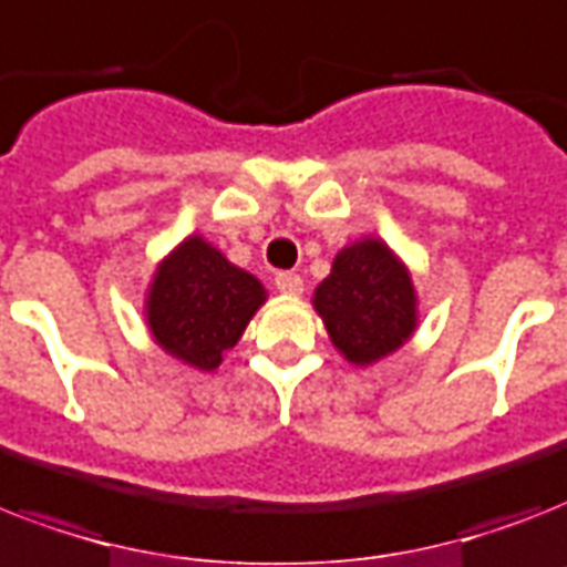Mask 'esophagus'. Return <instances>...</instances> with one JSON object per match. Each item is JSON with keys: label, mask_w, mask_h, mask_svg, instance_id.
<instances>
[{"label": "esophagus", "mask_w": 567, "mask_h": 567, "mask_svg": "<svg viewBox=\"0 0 567 567\" xmlns=\"http://www.w3.org/2000/svg\"><path fill=\"white\" fill-rule=\"evenodd\" d=\"M274 285L282 293H288V297H297V293H302V279L297 274H288V270H285V274H276Z\"/></svg>", "instance_id": "obj_1"}]
</instances>
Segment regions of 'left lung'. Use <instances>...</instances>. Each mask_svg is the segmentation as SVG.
Instances as JSON below:
<instances>
[{"mask_svg":"<svg viewBox=\"0 0 567 567\" xmlns=\"http://www.w3.org/2000/svg\"><path fill=\"white\" fill-rule=\"evenodd\" d=\"M315 309L350 362L371 364L412 336V279L385 244L362 240L338 252L332 274L315 291Z\"/></svg>","mask_w":567,"mask_h":567,"instance_id":"1","label":"left lung"}]
</instances>
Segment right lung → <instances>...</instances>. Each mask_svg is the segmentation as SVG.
Listing matches in <instances>:
<instances>
[{
	"label": "right lung",
	"mask_w": 567,
	"mask_h": 567,
	"mask_svg": "<svg viewBox=\"0 0 567 567\" xmlns=\"http://www.w3.org/2000/svg\"><path fill=\"white\" fill-rule=\"evenodd\" d=\"M261 302L256 276L229 265L203 238H188L155 274L150 329L167 353L214 371Z\"/></svg>",
	"instance_id": "obj_1"
}]
</instances>
